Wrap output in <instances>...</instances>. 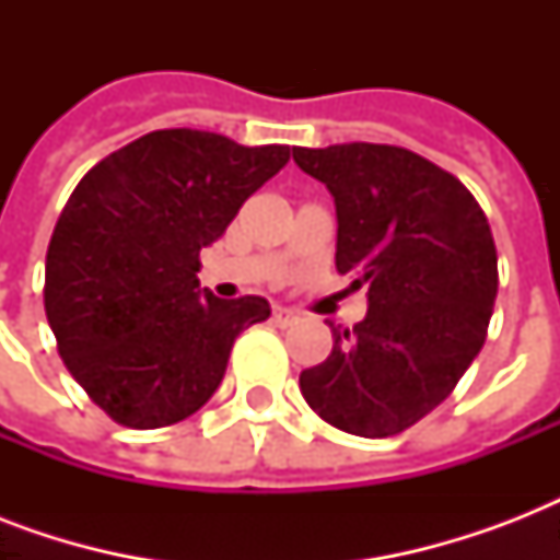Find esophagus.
I'll use <instances>...</instances> for the list:
<instances>
[{"mask_svg": "<svg viewBox=\"0 0 560 560\" xmlns=\"http://www.w3.org/2000/svg\"><path fill=\"white\" fill-rule=\"evenodd\" d=\"M293 319H296V311H290V307H281V305L272 307V323L276 325H290Z\"/></svg>", "mask_w": 560, "mask_h": 560, "instance_id": "obj_1", "label": "esophagus"}]
</instances>
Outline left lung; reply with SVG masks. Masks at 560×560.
<instances>
[{"label": "left lung", "mask_w": 560, "mask_h": 560, "mask_svg": "<svg viewBox=\"0 0 560 560\" xmlns=\"http://www.w3.org/2000/svg\"><path fill=\"white\" fill-rule=\"evenodd\" d=\"M337 209V270L369 288L354 328L331 325V354L299 374L316 416L386 439L433 412L482 349L497 299L486 211L459 179L395 144L293 148Z\"/></svg>", "instance_id": "1"}]
</instances>
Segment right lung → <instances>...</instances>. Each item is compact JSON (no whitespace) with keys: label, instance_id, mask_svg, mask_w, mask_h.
<instances>
[{"label":"right lung","instance_id":"1","mask_svg":"<svg viewBox=\"0 0 560 560\" xmlns=\"http://www.w3.org/2000/svg\"><path fill=\"white\" fill-rule=\"evenodd\" d=\"M290 160L206 130H153L101 160L57 218L46 316L66 369L113 421L156 430L194 416L232 342L270 316L261 296L200 290V249Z\"/></svg>","mask_w":560,"mask_h":560}]
</instances>
